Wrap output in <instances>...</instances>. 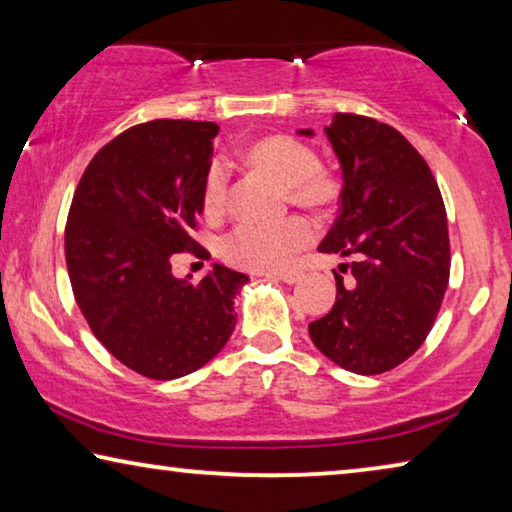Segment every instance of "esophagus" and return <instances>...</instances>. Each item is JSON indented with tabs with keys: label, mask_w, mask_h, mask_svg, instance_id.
<instances>
[{
	"label": "esophagus",
	"mask_w": 512,
	"mask_h": 512,
	"mask_svg": "<svg viewBox=\"0 0 512 512\" xmlns=\"http://www.w3.org/2000/svg\"><path fill=\"white\" fill-rule=\"evenodd\" d=\"M275 280H280L284 284H296L300 282V273H280V275H273Z\"/></svg>",
	"instance_id": "obj_1"
}]
</instances>
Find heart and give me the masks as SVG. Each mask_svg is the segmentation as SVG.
Returning a JSON list of instances; mask_svg holds the SVG:
<instances>
[{
  "label": "heart",
  "instance_id": "heart-1",
  "mask_svg": "<svg viewBox=\"0 0 512 512\" xmlns=\"http://www.w3.org/2000/svg\"><path fill=\"white\" fill-rule=\"evenodd\" d=\"M246 160L284 185L293 205L314 212L332 210L341 196V183L332 171L320 167L318 155L289 135H271L248 146ZM230 173L221 160L205 171L201 203L207 219H221L228 210ZM314 239L311 225L300 216L282 221H246L232 228L221 241L228 264L250 273H277L289 268L300 248Z\"/></svg>",
  "mask_w": 512,
  "mask_h": 512
}]
</instances>
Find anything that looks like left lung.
I'll list each match as a JSON object with an SVG mask.
<instances>
[{
    "label": "left lung",
    "mask_w": 512,
    "mask_h": 512,
    "mask_svg": "<svg viewBox=\"0 0 512 512\" xmlns=\"http://www.w3.org/2000/svg\"><path fill=\"white\" fill-rule=\"evenodd\" d=\"M325 133L343 189L318 250L352 262L334 271L336 302L309 336L336 366L379 375L420 348L443 305L452 264L445 203L429 164L393 126L336 112Z\"/></svg>",
    "instance_id": "8db88e82"
}]
</instances>
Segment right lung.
<instances>
[{
    "instance_id": "right-lung-1",
    "label": "right lung",
    "mask_w": 512,
    "mask_h": 512,
    "mask_svg": "<svg viewBox=\"0 0 512 512\" xmlns=\"http://www.w3.org/2000/svg\"><path fill=\"white\" fill-rule=\"evenodd\" d=\"M214 121L155 119L94 155L65 225L72 291L112 357L149 379L203 368L228 343L244 273L214 264L201 282L171 273L176 253L205 255L192 239L212 160Z\"/></svg>"
}]
</instances>
